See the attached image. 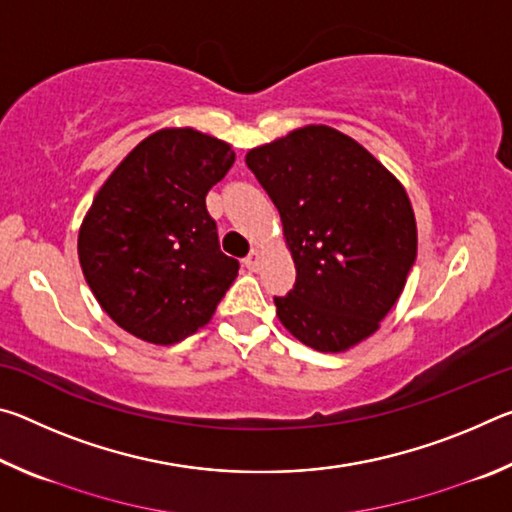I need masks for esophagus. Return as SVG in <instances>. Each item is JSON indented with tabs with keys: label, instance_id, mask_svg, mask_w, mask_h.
<instances>
[{
	"label": "esophagus",
	"instance_id": "obj_1",
	"mask_svg": "<svg viewBox=\"0 0 512 512\" xmlns=\"http://www.w3.org/2000/svg\"><path fill=\"white\" fill-rule=\"evenodd\" d=\"M244 264H246L248 271H257V268H259V253H257V250H250V255L244 259Z\"/></svg>",
	"mask_w": 512,
	"mask_h": 512
}]
</instances>
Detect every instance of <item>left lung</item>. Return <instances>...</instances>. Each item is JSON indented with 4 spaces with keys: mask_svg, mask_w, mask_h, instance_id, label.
<instances>
[{
    "mask_svg": "<svg viewBox=\"0 0 512 512\" xmlns=\"http://www.w3.org/2000/svg\"><path fill=\"white\" fill-rule=\"evenodd\" d=\"M271 196L296 262L275 296L282 325L318 352H343L377 332L418 253L409 196L352 137L305 126L246 155Z\"/></svg>",
    "mask_w": 512,
    "mask_h": 512,
    "instance_id": "1",
    "label": "left lung"
}]
</instances>
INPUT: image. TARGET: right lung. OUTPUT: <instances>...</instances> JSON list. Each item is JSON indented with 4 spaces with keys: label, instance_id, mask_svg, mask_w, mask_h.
Segmentation results:
<instances>
[{
    "label": "right lung",
    "instance_id": "obj_1",
    "mask_svg": "<svg viewBox=\"0 0 512 512\" xmlns=\"http://www.w3.org/2000/svg\"><path fill=\"white\" fill-rule=\"evenodd\" d=\"M235 151L194 128L146 137L99 189L79 259L103 311L137 339L171 345L212 318L239 262L221 253L205 196Z\"/></svg>",
    "mask_w": 512,
    "mask_h": 512
}]
</instances>
